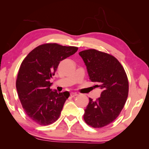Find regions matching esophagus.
<instances>
[{
    "label": "esophagus",
    "mask_w": 149,
    "mask_h": 149,
    "mask_svg": "<svg viewBox=\"0 0 149 149\" xmlns=\"http://www.w3.org/2000/svg\"><path fill=\"white\" fill-rule=\"evenodd\" d=\"M77 93H74V92H72L71 93H70V95L72 96V97H75V96H76V95H77Z\"/></svg>",
    "instance_id": "34e87169"
}]
</instances>
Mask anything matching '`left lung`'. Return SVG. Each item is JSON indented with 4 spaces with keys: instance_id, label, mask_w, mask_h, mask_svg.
I'll list each match as a JSON object with an SVG mask.
<instances>
[{
    "instance_id": "left-lung-1",
    "label": "left lung",
    "mask_w": 149,
    "mask_h": 149,
    "mask_svg": "<svg viewBox=\"0 0 149 149\" xmlns=\"http://www.w3.org/2000/svg\"><path fill=\"white\" fill-rule=\"evenodd\" d=\"M79 54L86 66L95 88L102 90L95 100L89 98L84 120L88 125L100 128L113 122L124 106L129 92V82L122 65L115 57L97 50H83Z\"/></svg>"
}]
</instances>
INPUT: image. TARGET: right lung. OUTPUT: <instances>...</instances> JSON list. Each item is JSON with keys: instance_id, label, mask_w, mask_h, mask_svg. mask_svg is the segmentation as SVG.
<instances>
[{"instance_id": "right-lung-1", "label": "right lung", "mask_w": 149, "mask_h": 149, "mask_svg": "<svg viewBox=\"0 0 149 149\" xmlns=\"http://www.w3.org/2000/svg\"><path fill=\"white\" fill-rule=\"evenodd\" d=\"M77 50L76 47L43 44L30 52L22 61L16 88L25 112L38 124H51L59 117L70 93L52 91L50 79L54 75L60 61Z\"/></svg>"}]
</instances>
